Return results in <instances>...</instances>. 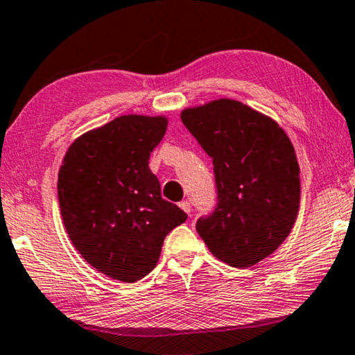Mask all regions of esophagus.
<instances>
[{"label": "esophagus", "instance_id": "1", "mask_svg": "<svg viewBox=\"0 0 355 355\" xmlns=\"http://www.w3.org/2000/svg\"><path fill=\"white\" fill-rule=\"evenodd\" d=\"M180 208L185 211L187 214H190L191 213V205H190V201H182L180 203Z\"/></svg>", "mask_w": 355, "mask_h": 355}]
</instances>
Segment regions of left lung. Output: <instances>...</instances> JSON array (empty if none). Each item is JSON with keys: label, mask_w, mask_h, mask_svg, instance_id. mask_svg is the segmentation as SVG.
Here are the masks:
<instances>
[{"label": "left lung", "mask_w": 355, "mask_h": 355, "mask_svg": "<svg viewBox=\"0 0 355 355\" xmlns=\"http://www.w3.org/2000/svg\"><path fill=\"white\" fill-rule=\"evenodd\" d=\"M182 121L214 165L218 205L196 231L227 266H255L275 252L298 216L300 167L288 136L227 98L187 107Z\"/></svg>", "instance_id": "obj_1"}]
</instances>
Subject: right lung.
I'll use <instances>...</instances> for the list:
<instances>
[{"label": "right lung", "mask_w": 355, "mask_h": 355, "mask_svg": "<svg viewBox=\"0 0 355 355\" xmlns=\"http://www.w3.org/2000/svg\"><path fill=\"white\" fill-rule=\"evenodd\" d=\"M164 116H119L75 139L58 170V206L71 244L92 267L132 284L157 266L187 213L164 200L149 168Z\"/></svg>", "instance_id": "obj_1"}]
</instances>
